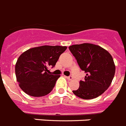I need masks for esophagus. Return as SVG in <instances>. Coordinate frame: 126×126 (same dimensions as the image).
I'll use <instances>...</instances> for the list:
<instances>
[{"label":"esophagus","instance_id":"1","mask_svg":"<svg viewBox=\"0 0 126 126\" xmlns=\"http://www.w3.org/2000/svg\"><path fill=\"white\" fill-rule=\"evenodd\" d=\"M67 79L69 80H73V77L72 76H69V77H67Z\"/></svg>","mask_w":126,"mask_h":126}]
</instances>
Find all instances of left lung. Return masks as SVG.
<instances>
[{"mask_svg": "<svg viewBox=\"0 0 126 126\" xmlns=\"http://www.w3.org/2000/svg\"><path fill=\"white\" fill-rule=\"evenodd\" d=\"M79 67L85 71L84 81L73 91L84 99H92L103 94L111 84L115 74V65L112 55L101 46L90 43L75 44L69 47Z\"/></svg>", "mask_w": 126, "mask_h": 126, "instance_id": "left-lung-1", "label": "left lung"}]
</instances>
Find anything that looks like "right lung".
Returning a JSON list of instances; mask_svg holds the SVG:
<instances>
[{"instance_id":"1","label":"right lung","mask_w":126,"mask_h":126,"mask_svg":"<svg viewBox=\"0 0 126 126\" xmlns=\"http://www.w3.org/2000/svg\"><path fill=\"white\" fill-rule=\"evenodd\" d=\"M67 46H42L31 48L17 59L15 72L21 89L33 97L46 95L51 92L60 75H50L49 67H53Z\"/></svg>"}]
</instances>
